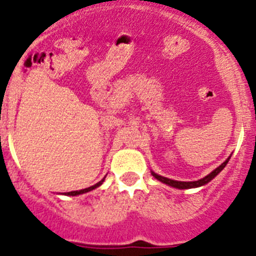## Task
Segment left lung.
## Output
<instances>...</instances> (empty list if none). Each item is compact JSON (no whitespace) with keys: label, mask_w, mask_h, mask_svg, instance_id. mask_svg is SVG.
Returning a JSON list of instances; mask_svg holds the SVG:
<instances>
[{"label":"left lung","mask_w":256,"mask_h":256,"mask_svg":"<svg viewBox=\"0 0 256 256\" xmlns=\"http://www.w3.org/2000/svg\"><path fill=\"white\" fill-rule=\"evenodd\" d=\"M228 160H230V158H228V160H226V162H224V163H222L221 166H218V168H216L214 172H211V173H210L208 176H204V178L200 179V180H196V182H179V180H173V179L166 178V176H158V174H155L154 172H152V174L155 176V178L158 179V180H160V182L166 183V184L170 186V187L179 188V190H187V188L200 187V186H204V184H206V183H208L210 180H212V179H214V176H216L217 174H218L222 170V169L225 168L226 164H228Z\"/></svg>","instance_id":"left-lung-1"}]
</instances>
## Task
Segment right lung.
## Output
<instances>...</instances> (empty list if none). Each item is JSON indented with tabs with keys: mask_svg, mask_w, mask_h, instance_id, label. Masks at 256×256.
I'll return each mask as SVG.
<instances>
[{
	"mask_svg": "<svg viewBox=\"0 0 256 256\" xmlns=\"http://www.w3.org/2000/svg\"><path fill=\"white\" fill-rule=\"evenodd\" d=\"M104 178L102 179V180H100V182L97 183V184L92 186V187L84 188V190H74V192H66V196H77V194H82V193H86V192H90V190H94V188L100 187V186L102 184V182H104Z\"/></svg>",
	"mask_w": 256,
	"mask_h": 256,
	"instance_id": "right-lung-1",
	"label": "right lung"
}]
</instances>
